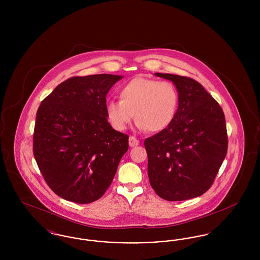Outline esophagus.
I'll return each instance as SVG.
<instances>
[{
    "instance_id": "34e87169",
    "label": "esophagus",
    "mask_w": 260,
    "mask_h": 260,
    "mask_svg": "<svg viewBox=\"0 0 260 260\" xmlns=\"http://www.w3.org/2000/svg\"><path fill=\"white\" fill-rule=\"evenodd\" d=\"M128 144L131 147H135L139 144V140L136 138V136H131L128 138Z\"/></svg>"
}]
</instances>
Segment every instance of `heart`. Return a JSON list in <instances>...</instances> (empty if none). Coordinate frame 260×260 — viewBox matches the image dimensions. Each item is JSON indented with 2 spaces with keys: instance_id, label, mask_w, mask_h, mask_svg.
Segmentation results:
<instances>
[{
  "instance_id": "heart-1",
  "label": "heart",
  "mask_w": 260,
  "mask_h": 260,
  "mask_svg": "<svg viewBox=\"0 0 260 260\" xmlns=\"http://www.w3.org/2000/svg\"><path fill=\"white\" fill-rule=\"evenodd\" d=\"M120 100L106 103L112 126L124 131L136 116L137 126L158 133L173 123L178 109L179 93L172 82L136 77L120 88Z\"/></svg>"
}]
</instances>
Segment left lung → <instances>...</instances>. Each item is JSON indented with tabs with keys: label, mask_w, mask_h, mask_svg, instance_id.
Masks as SVG:
<instances>
[{
	"label": "left lung",
	"mask_w": 260,
	"mask_h": 260,
	"mask_svg": "<svg viewBox=\"0 0 260 260\" xmlns=\"http://www.w3.org/2000/svg\"><path fill=\"white\" fill-rule=\"evenodd\" d=\"M155 75L173 82L179 103L173 123L144 140L150 184L167 201L198 197L211 187L227 154L222 108L192 78Z\"/></svg>",
	"instance_id": "8db88e82"
}]
</instances>
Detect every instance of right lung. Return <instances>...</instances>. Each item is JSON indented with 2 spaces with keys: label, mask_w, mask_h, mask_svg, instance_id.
<instances>
[{
  "label": "right lung",
  "mask_w": 260,
  "mask_h": 260,
  "mask_svg": "<svg viewBox=\"0 0 260 260\" xmlns=\"http://www.w3.org/2000/svg\"><path fill=\"white\" fill-rule=\"evenodd\" d=\"M123 77H72L41 102L33 154L50 189L64 200L92 203L112 183L128 136L108 123L106 95Z\"/></svg>",
  "instance_id": "1"
}]
</instances>
